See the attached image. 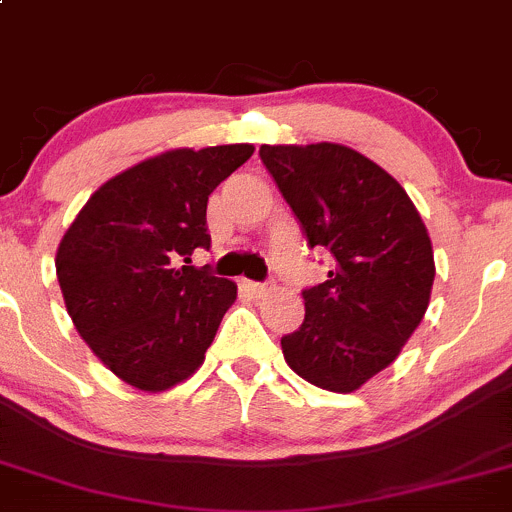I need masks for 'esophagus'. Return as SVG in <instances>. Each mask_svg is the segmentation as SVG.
I'll list each match as a JSON object with an SVG mask.
<instances>
[{"instance_id":"esophagus-1","label":"esophagus","mask_w":512,"mask_h":512,"mask_svg":"<svg viewBox=\"0 0 512 512\" xmlns=\"http://www.w3.org/2000/svg\"><path fill=\"white\" fill-rule=\"evenodd\" d=\"M240 284H242V289H247V292L255 294V297H265L267 292H272L270 284H265V282H252V279H242Z\"/></svg>"}]
</instances>
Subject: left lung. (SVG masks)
I'll use <instances>...</instances> for the list:
<instances>
[{"mask_svg":"<svg viewBox=\"0 0 512 512\" xmlns=\"http://www.w3.org/2000/svg\"><path fill=\"white\" fill-rule=\"evenodd\" d=\"M260 159L306 245L333 257L326 282L301 292L306 314L282 336L284 358L311 385L358 390L400 355L427 311V228L405 188L343 144H262Z\"/></svg>","mask_w":512,"mask_h":512,"instance_id":"left-lung-1","label":"left lung"}]
</instances>
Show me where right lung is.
<instances>
[{
  "label": "right lung",
  "instance_id": "right-lung-1",
  "mask_svg": "<svg viewBox=\"0 0 512 512\" xmlns=\"http://www.w3.org/2000/svg\"><path fill=\"white\" fill-rule=\"evenodd\" d=\"M252 152L223 144L142 161L102 184L63 235L56 274L68 314L132 387L159 392L196 373L238 297L191 255L211 247L208 196Z\"/></svg>",
  "mask_w": 512,
  "mask_h": 512
}]
</instances>
